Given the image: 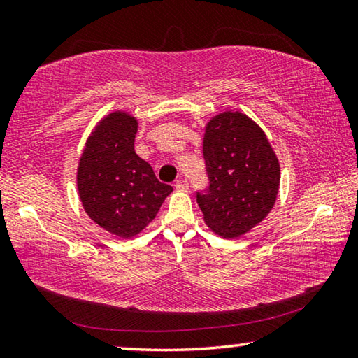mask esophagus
<instances>
[{"label": "esophagus", "instance_id": "34e87169", "mask_svg": "<svg viewBox=\"0 0 358 358\" xmlns=\"http://www.w3.org/2000/svg\"><path fill=\"white\" fill-rule=\"evenodd\" d=\"M175 189H177V191H187V189H189V185H187L186 180H178L177 183H175Z\"/></svg>", "mask_w": 358, "mask_h": 358}]
</instances>
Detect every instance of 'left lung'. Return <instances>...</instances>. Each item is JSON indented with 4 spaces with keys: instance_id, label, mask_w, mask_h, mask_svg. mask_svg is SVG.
<instances>
[{
    "instance_id": "left-lung-1",
    "label": "left lung",
    "mask_w": 358,
    "mask_h": 358,
    "mask_svg": "<svg viewBox=\"0 0 358 358\" xmlns=\"http://www.w3.org/2000/svg\"><path fill=\"white\" fill-rule=\"evenodd\" d=\"M208 187L197 191L205 224L224 238H237L273 208L280 189V162L268 138L240 112L208 121L203 136Z\"/></svg>"
}]
</instances>
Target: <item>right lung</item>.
Masks as SVG:
<instances>
[{
  "mask_svg": "<svg viewBox=\"0 0 358 358\" xmlns=\"http://www.w3.org/2000/svg\"><path fill=\"white\" fill-rule=\"evenodd\" d=\"M137 120L107 115L88 137L77 169L78 196L87 215L107 232L131 238L155 220L173 191L136 155Z\"/></svg>",
  "mask_w": 358,
  "mask_h": 358,
  "instance_id": "1",
  "label": "right lung"
}]
</instances>
